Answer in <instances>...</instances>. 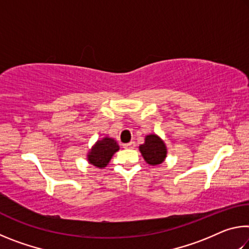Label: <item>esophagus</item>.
<instances>
[{
    "label": "esophagus",
    "mask_w": 249,
    "mask_h": 249,
    "mask_svg": "<svg viewBox=\"0 0 249 249\" xmlns=\"http://www.w3.org/2000/svg\"><path fill=\"white\" fill-rule=\"evenodd\" d=\"M124 148H135V142H127V144H124Z\"/></svg>",
    "instance_id": "esophagus-1"
}]
</instances>
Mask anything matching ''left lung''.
I'll use <instances>...</instances> for the list:
<instances>
[{
    "instance_id": "left-lung-1",
    "label": "left lung",
    "mask_w": 249,
    "mask_h": 249,
    "mask_svg": "<svg viewBox=\"0 0 249 249\" xmlns=\"http://www.w3.org/2000/svg\"><path fill=\"white\" fill-rule=\"evenodd\" d=\"M140 150L147 163L151 166L159 165L166 158L167 149L163 142L156 135H148L145 138V144L140 146Z\"/></svg>"
}]
</instances>
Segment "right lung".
I'll use <instances>...</instances> for the list:
<instances>
[{
	"label": "right lung",
	"instance_id": "obj_1",
	"mask_svg": "<svg viewBox=\"0 0 249 249\" xmlns=\"http://www.w3.org/2000/svg\"><path fill=\"white\" fill-rule=\"evenodd\" d=\"M117 150H119L117 142L114 140H112V138L105 137L102 141L96 142L95 146L89 153L88 159H89L90 163H92L93 166L104 168Z\"/></svg>",
	"mask_w": 249,
	"mask_h": 249
}]
</instances>
